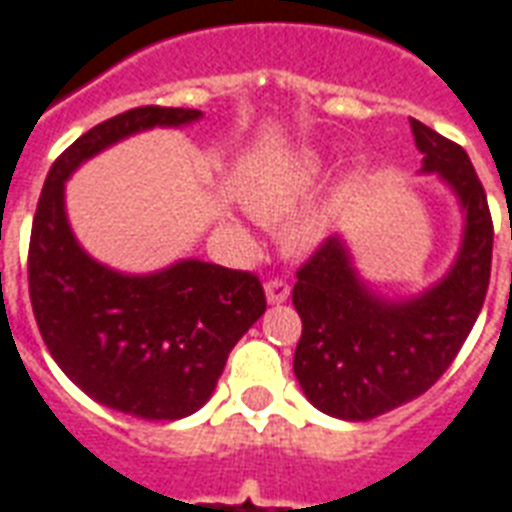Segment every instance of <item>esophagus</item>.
Listing matches in <instances>:
<instances>
[{"label": "esophagus", "mask_w": 512, "mask_h": 512, "mask_svg": "<svg viewBox=\"0 0 512 512\" xmlns=\"http://www.w3.org/2000/svg\"><path fill=\"white\" fill-rule=\"evenodd\" d=\"M265 297H268V303L271 305L284 303L289 297V284L284 279H271L265 284Z\"/></svg>", "instance_id": "obj_1"}]
</instances>
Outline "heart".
Masks as SVG:
<instances>
[{"instance_id": "1", "label": "heart", "mask_w": 512, "mask_h": 512, "mask_svg": "<svg viewBox=\"0 0 512 512\" xmlns=\"http://www.w3.org/2000/svg\"><path fill=\"white\" fill-rule=\"evenodd\" d=\"M324 177V159L316 151H300L289 162L279 164L249 196V212L263 223H281L303 207ZM327 233V215L316 212L287 233L295 249L316 247Z\"/></svg>"}]
</instances>
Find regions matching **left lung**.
Returning <instances> with one entry per match:
<instances>
[{"label":"left lung","instance_id":"left-lung-1","mask_svg":"<svg viewBox=\"0 0 512 512\" xmlns=\"http://www.w3.org/2000/svg\"><path fill=\"white\" fill-rule=\"evenodd\" d=\"M409 122L422 172H436L460 201L462 244L444 279L404 300L366 287L340 236L297 271L295 377L316 409L340 420H372L422 396L460 353L489 289L494 228L484 185L465 148Z\"/></svg>","mask_w":512,"mask_h":512}]
</instances>
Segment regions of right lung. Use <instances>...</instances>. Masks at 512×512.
Here are the masks:
<instances>
[{"instance_id":"add662e5","label":"right lung","mask_w":512,"mask_h":512,"mask_svg":"<svg viewBox=\"0 0 512 512\" xmlns=\"http://www.w3.org/2000/svg\"><path fill=\"white\" fill-rule=\"evenodd\" d=\"M201 119L196 108L143 106L92 127L44 180L28 244V295L42 340L74 385L143 420H180L207 404L233 345L265 313L255 273L177 260L132 276L76 241L66 180L119 140Z\"/></svg>"}]
</instances>
